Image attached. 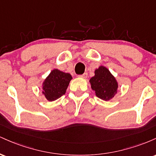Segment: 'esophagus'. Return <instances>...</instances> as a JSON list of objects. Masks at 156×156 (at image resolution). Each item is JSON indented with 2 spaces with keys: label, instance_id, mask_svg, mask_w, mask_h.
<instances>
[{
  "label": "esophagus",
  "instance_id": "obj_1",
  "mask_svg": "<svg viewBox=\"0 0 156 156\" xmlns=\"http://www.w3.org/2000/svg\"><path fill=\"white\" fill-rule=\"evenodd\" d=\"M87 76H88L87 73H84L83 75H80V76H78V77H79V78H87Z\"/></svg>",
  "mask_w": 156,
  "mask_h": 156
}]
</instances>
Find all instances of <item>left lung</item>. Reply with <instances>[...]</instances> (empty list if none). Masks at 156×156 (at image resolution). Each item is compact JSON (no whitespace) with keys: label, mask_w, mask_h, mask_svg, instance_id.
Here are the masks:
<instances>
[{"label":"left lung","mask_w":156,"mask_h":156,"mask_svg":"<svg viewBox=\"0 0 156 156\" xmlns=\"http://www.w3.org/2000/svg\"><path fill=\"white\" fill-rule=\"evenodd\" d=\"M89 82L92 89L95 91L96 96L103 101H109L117 94V80L104 66L94 70V76L90 78Z\"/></svg>","instance_id":"obj_1"}]
</instances>
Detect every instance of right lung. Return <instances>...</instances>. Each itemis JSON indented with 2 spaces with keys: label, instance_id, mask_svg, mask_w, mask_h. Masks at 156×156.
Listing matches in <instances>:
<instances>
[{
  "label": "right lung",
  "instance_id": "1",
  "mask_svg": "<svg viewBox=\"0 0 156 156\" xmlns=\"http://www.w3.org/2000/svg\"><path fill=\"white\" fill-rule=\"evenodd\" d=\"M72 78L69 73L53 69L42 83V94L48 101H55L65 94Z\"/></svg>",
  "mask_w": 156,
  "mask_h": 156
}]
</instances>
